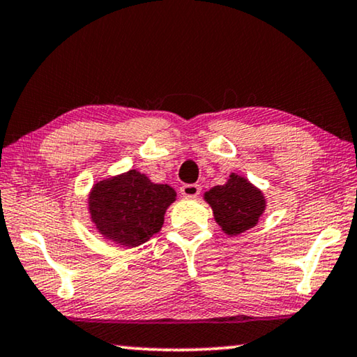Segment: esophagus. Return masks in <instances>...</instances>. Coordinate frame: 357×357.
Wrapping results in <instances>:
<instances>
[{
  "label": "esophagus",
  "instance_id": "obj_1",
  "mask_svg": "<svg viewBox=\"0 0 357 357\" xmlns=\"http://www.w3.org/2000/svg\"><path fill=\"white\" fill-rule=\"evenodd\" d=\"M201 187L196 183H187V185H182V188H180V193L183 196H187V198H196V196L199 195Z\"/></svg>",
  "mask_w": 357,
  "mask_h": 357
}]
</instances>
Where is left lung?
Masks as SVG:
<instances>
[{
    "instance_id": "8db88e82",
    "label": "left lung",
    "mask_w": 357,
    "mask_h": 357,
    "mask_svg": "<svg viewBox=\"0 0 357 357\" xmlns=\"http://www.w3.org/2000/svg\"><path fill=\"white\" fill-rule=\"evenodd\" d=\"M204 199L213 208L217 224L230 236L252 229L266 209L261 190L236 174H231L225 185L206 191Z\"/></svg>"
}]
</instances>
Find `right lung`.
<instances>
[{
	"mask_svg": "<svg viewBox=\"0 0 357 357\" xmlns=\"http://www.w3.org/2000/svg\"><path fill=\"white\" fill-rule=\"evenodd\" d=\"M175 196L169 185L153 183L132 169L93 187L89 196L91 222L105 238L138 246L161 230L164 214Z\"/></svg>",
	"mask_w": 357,
	"mask_h": 357,
	"instance_id": "add662e5",
	"label": "right lung"
}]
</instances>
